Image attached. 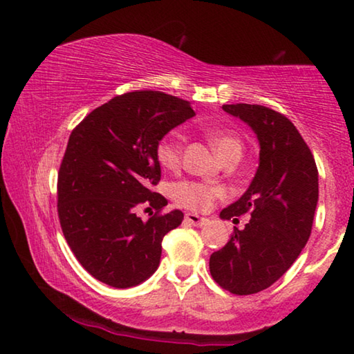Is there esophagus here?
Wrapping results in <instances>:
<instances>
[{"label":"esophagus","mask_w":354,"mask_h":354,"mask_svg":"<svg viewBox=\"0 0 354 354\" xmlns=\"http://www.w3.org/2000/svg\"><path fill=\"white\" fill-rule=\"evenodd\" d=\"M184 218H185V221H189V223L194 225V226H203V225H206V221H207V218L200 217V215L192 214V212L185 214Z\"/></svg>","instance_id":"obj_1"}]
</instances>
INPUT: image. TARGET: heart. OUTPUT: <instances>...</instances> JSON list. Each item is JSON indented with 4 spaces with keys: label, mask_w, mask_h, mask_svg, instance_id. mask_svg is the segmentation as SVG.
<instances>
[{
    "label": "heart",
    "mask_w": 354,
    "mask_h": 354,
    "mask_svg": "<svg viewBox=\"0 0 354 354\" xmlns=\"http://www.w3.org/2000/svg\"><path fill=\"white\" fill-rule=\"evenodd\" d=\"M203 133L223 162L227 159H241L243 143L236 133L218 127H205ZM183 147L184 139L178 131L165 134L156 145V159H158L159 165L170 171L178 170L181 165ZM171 196L179 206L190 209V211H206L212 206L215 200L223 196V190L217 185L196 181H181L173 184Z\"/></svg>",
    "instance_id": "obj_1"
}]
</instances>
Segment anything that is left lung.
Instances as JSON below:
<instances>
[{"mask_svg":"<svg viewBox=\"0 0 354 354\" xmlns=\"http://www.w3.org/2000/svg\"><path fill=\"white\" fill-rule=\"evenodd\" d=\"M259 142V167L245 194L220 212L230 220L250 214L223 248L209 259L215 283L234 295L257 293L297 261L313 230L319 171L306 142L283 113L259 104H223Z\"/></svg>","mask_w":354,"mask_h":354,"instance_id":"1","label":"left lung"}]
</instances>
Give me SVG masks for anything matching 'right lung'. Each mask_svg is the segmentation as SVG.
<instances>
[{"label": "right lung", "instance_id": "obj_1", "mask_svg": "<svg viewBox=\"0 0 354 354\" xmlns=\"http://www.w3.org/2000/svg\"><path fill=\"white\" fill-rule=\"evenodd\" d=\"M195 115L189 101L140 91L97 107L70 134L57 176V212L81 266L117 289L139 286L158 270L162 239L184 214L142 220L137 207L167 206L151 192L160 179L156 145Z\"/></svg>", "mask_w": 354, "mask_h": 354}]
</instances>
